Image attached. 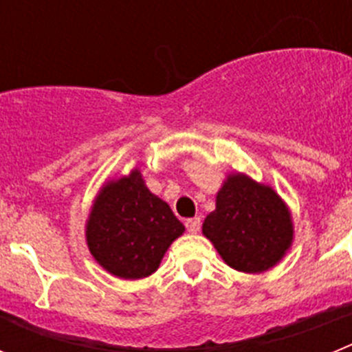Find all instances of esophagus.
<instances>
[{
  "label": "esophagus",
  "instance_id": "esophagus-1",
  "mask_svg": "<svg viewBox=\"0 0 352 352\" xmlns=\"http://www.w3.org/2000/svg\"><path fill=\"white\" fill-rule=\"evenodd\" d=\"M186 226V231L190 232V234H197L199 229H201V219L199 217H195V219H188L185 222Z\"/></svg>",
  "mask_w": 352,
  "mask_h": 352
}]
</instances>
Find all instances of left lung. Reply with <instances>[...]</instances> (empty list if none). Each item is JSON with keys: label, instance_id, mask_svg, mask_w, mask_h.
Returning <instances> with one entry per match:
<instances>
[{"label": "left lung", "instance_id": "8db88e82", "mask_svg": "<svg viewBox=\"0 0 352 352\" xmlns=\"http://www.w3.org/2000/svg\"><path fill=\"white\" fill-rule=\"evenodd\" d=\"M227 266L243 273H263L280 263L292 245L291 210L273 186L243 173L227 174L214 210L203 223Z\"/></svg>", "mask_w": 352, "mask_h": 352}]
</instances>
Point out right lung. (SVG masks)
Segmentation results:
<instances>
[{
	"mask_svg": "<svg viewBox=\"0 0 352 352\" xmlns=\"http://www.w3.org/2000/svg\"><path fill=\"white\" fill-rule=\"evenodd\" d=\"M185 226L146 186L141 170L102 185L86 220L91 256L111 275L139 280L155 273Z\"/></svg>",
	"mask_w": 352,
	"mask_h": 352,
	"instance_id": "right-lung-1",
	"label": "right lung"
}]
</instances>
